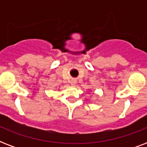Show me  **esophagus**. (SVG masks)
Returning a JSON list of instances; mask_svg holds the SVG:
<instances>
[{
    "label": "esophagus",
    "instance_id": "34e87169",
    "mask_svg": "<svg viewBox=\"0 0 147 147\" xmlns=\"http://www.w3.org/2000/svg\"><path fill=\"white\" fill-rule=\"evenodd\" d=\"M76 83H77V81H76V79H72V80L71 81V85H72V86H75V85H76Z\"/></svg>",
    "mask_w": 147,
    "mask_h": 147
}]
</instances>
